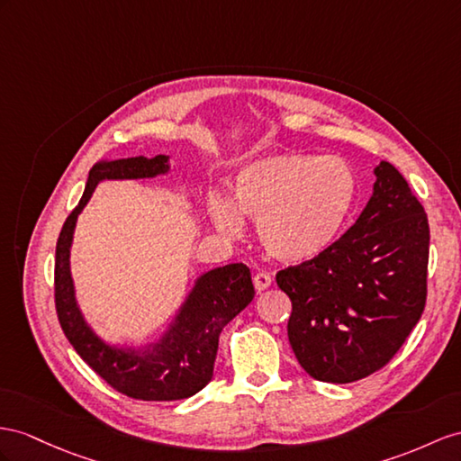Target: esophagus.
Returning <instances> with one entry per match:
<instances>
[{"label": "esophagus", "mask_w": 461, "mask_h": 461, "mask_svg": "<svg viewBox=\"0 0 461 461\" xmlns=\"http://www.w3.org/2000/svg\"><path fill=\"white\" fill-rule=\"evenodd\" d=\"M253 285H255V290H257V292H263V290H267L270 285H273V278H270V275H267V273H257V275L253 276Z\"/></svg>", "instance_id": "obj_1"}]
</instances>
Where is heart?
I'll use <instances>...</instances> for the list:
<instances>
[{
	"instance_id": "obj_1",
	"label": "heart",
	"mask_w": 461,
	"mask_h": 461,
	"mask_svg": "<svg viewBox=\"0 0 461 461\" xmlns=\"http://www.w3.org/2000/svg\"><path fill=\"white\" fill-rule=\"evenodd\" d=\"M357 176L333 156L275 153L247 163L235 179V203L210 198V216L238 235L243 216L257 221L263 249L276 261L300 265L333 247L357 203Z\"/></svg>"
}]
</instances>
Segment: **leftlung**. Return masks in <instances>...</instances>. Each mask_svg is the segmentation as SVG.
I'll use <instances>...</instances> for the list:
<instances>
[{"label": "left lung", "mask_w": 461, "mask_h": 461, "mask_svg": "<svg viewBox=\"0 0 461 461\" xmlns=\"http://www.w3.org/2000/svg\"><path fill=\"white\" fill-rule=\"evenodd\" d=\"M374 175L368 204L343 238L276 275L292 300V350L305 372L327 384L384 368L427 302V214L392 163L382 161Z\"/></svg>", "instance_id": "8db88e82"}]
</instances>
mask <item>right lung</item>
I'll return each mask as SVG.
<instances>
[{"instance_id": "right-lung-1", "label": "right lung", "mask_w": 461, "mask_h": 461, "mask_svg": "<svg viewBox=\"0 0 461 461\" xmlns=\"http://www.w3.org/2000/svg\"><path fill=\"white\" fill-rule=\"evenodd\" d=\"M169 173V156L99 161L89 171L84 196L64 221L56 243L54 298L58 321L69 345L116 392L141 401L186 399L206 387L214 374L221 329L251 303V270L243 263L212 268L198 276L163 335L141 348L104 343L81 313L69 270L77 216L101 181L149 179Z\"/></svg>"}]
</instances>
